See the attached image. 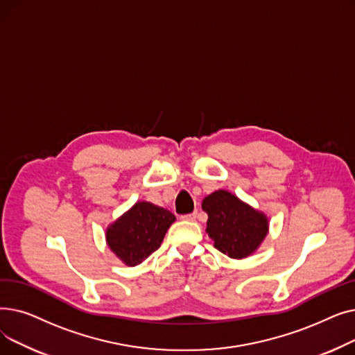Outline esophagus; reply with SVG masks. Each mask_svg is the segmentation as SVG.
Here are the masks:
<instances>
[{
  "label": "esophagus",
  "mask_w": 355,
  "mask_h": 355,
  "mask_svg": "<svg viewBox=\"0 0 355 355\" xmlns=\"http://www.w3.org/2000/svg\"><path fill=\"white\" fill-rule=\"evenodd\" d=\"M197 218V213H191V214H184L181 216V220H185V221H194Z\"/></svg>",
  "instance_id": "34e87169"
}]
</instances>
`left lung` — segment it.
Instances as JSON below:
<instances>
[{
	"mask_svg": "<svg viewBox=\"0 0 355 355\" xmlns=\"http://www.w3.org/2000/svg\"><path fill=\"white\" fill-rule=\"evenodd\" d=\"M201 209L209 216L206 232L214 248L232 259L250 256L268 236L266 214L230 191L217 190L209 194L202 200Z\"/></svg>",
	"mask_w": 355,
	"mask_h": 355,
	"instance_id": "left-lung-1",
	"label": "left lung"
}]
</instances>
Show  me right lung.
<instances>
[{"label": "right lung", "mask_w": 355, "mask_h": 355, "mask_svg": "<svg viewBox=\"0 0 355 355\" xmlns=\"http://www.w3.org/2000/svg\"><path fill=\"white\" fill-rule=\"evenodd\" d=\"M175 216L149 201H137L110 223L105 237L109 249L126 266H137L162 243Z\"/></svg>", "instance_id": "right-lung-1"}]
</instances>
